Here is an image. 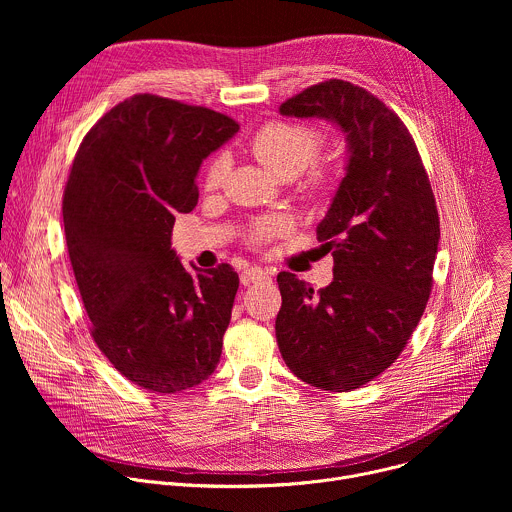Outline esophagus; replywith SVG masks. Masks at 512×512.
I'll return each mask as SVG.
<instances>
[{"mask_svg": "<svg viewBox=\"0 0 512 512\" xmlns=\"http://www.w3.org/2000/svg\"><path fill=\"white\" fill-rule=\"evenodd\" d=\"M271 273L263 267H245L243 273H241V281L247 285V283H255V281H265L269 279Z\"/></svg>", "mask_w": 512, "mask_h": 512, "instance_id": "1", "label": "esophagus"}]
</instances>
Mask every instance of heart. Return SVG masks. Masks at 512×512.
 <instances>
[{
    "label": "heart",
    "mask_w": 512,
    "mask_h": 512,
    "mask_svg": "<svg viewBox=\"0 0 512 512\" xmlns=\"http://www.w3.org/2000/svg\"><path fill=\"white\" fill-rule=\"evenodd\" d=\"M322 148V135L308 125L302 123H283L273 121L263 125L251 139V152L253 156L277 178H296L300 172H304L318 156ZM229 170L227 158H216L204 176L206 188H216L223 182L225 174ZM324 174L312 172L308 184L312 188L322 186ZM285 229V223L281 218H263L257 221L253 227V241H265L273 237L275 233H281Z\"/></svg>",
    "instance_id": "heart-1"
}]
</instances>
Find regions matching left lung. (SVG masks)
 Wrapping results in <instances>:
<instances>
[{
    "mask_svg": "<svg viewBox=\"0 0 512 512\" xmlns=\"http://www.w3.org/2000/svg\"><path fill=\"white\" fill-rule=\"evenodd\" d=\"M279 113L330 121L346 141L344 178L318 225L334 279L314 294L281 271L275 320L289 371L344 393L389 369L421 320L440 216L411 133L369 91L332 79L287 99Z\"/></svg>",
    "mask_w": 512,
    "mask_h": 512,
    "instance_id": "8db88e82",
    "label": "left lung"
}]
</instances>
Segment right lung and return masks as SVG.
Instances as JSON below:
<instances>
[{
  "label": "right lung",
  "instance_id": "right-lung-1",
  "mask_svg": "<svg viewBox=\"0 0 512 512\" xmlns=\"http://www.w3.org/2000/svg\"><path fill=\"white\" fill-rule=\"evenodd\" d=\"M237 131L212 109L135 95L95 123L70 168L62 221L91 334L154 393L196 387L221 360L239 275L227 263L188 271L170 239L198 202L202 162Z\"/></svg>",
  "mask_w": 512,
  "mask_h": 512
}]
</instances>
